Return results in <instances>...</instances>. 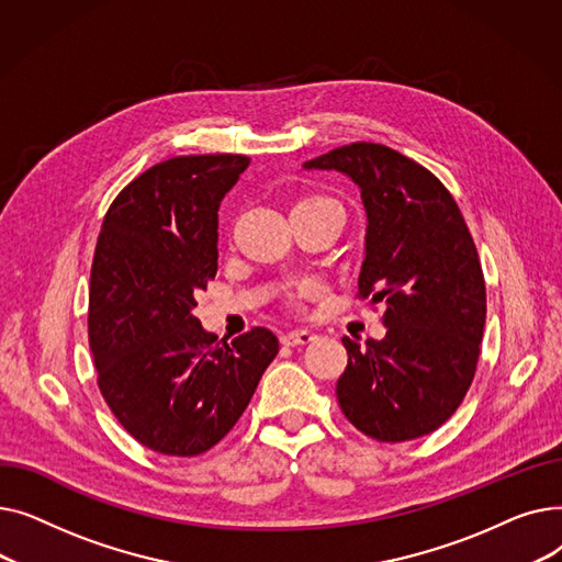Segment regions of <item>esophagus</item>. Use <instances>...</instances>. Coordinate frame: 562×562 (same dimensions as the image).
<instances>
[{"instance_id": "1", "label": "esophagus", "mask_w": 562, "mask_h": 562, "mask_svg": "<svg viewBox=\"0 0 562 562\" xmlns=\"http://www.w3.org/2000/svg\"><path fill=\"white\" fill-rule=\"evenodd\" d=\"M314 339H316V335L310 330H291L280 337V341L284 346H303V344H312Z\"/></svg>"}]
</instances>
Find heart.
<instances>
[{
    "mask_svg": "<svg viewBox=\"0 0 562 562\" xmlns=\"http://www.w3.org/2000/svg\"><path fill=\"white\" fill-rule=\"evenodd\" d=\"M310 202H333V200H323V198H318V200H310ZM321 289H323V286H321L316 280H303V282H299L296 286L291 289V293H289V301H291V305H301V301H303V299L318 296Z\"/></svg>",
    "mask_w": 562,
    "mask_h": 562,
    "instance_id": "b5f03b06",
    "label": "heart"
}]
</instances>
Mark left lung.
I'll return each instance as SVG.
<instances>
[{"label": "left lung", "mask_w": 562, "mask_h": 562, "mask_svg": "<svg viewBox=\"0 0 562 562\" xmlns=\"http://www.w3.org/2000/svg\"><path fill=\"white\" fill-rule=\"evenodd\" d=\"M303 166L344 172L360 187L367 244L358 296L385 305V339H341L339 407L378 441L430 435L458 409L479 364L485 280L469 227L449 189L387 145L350 143Z\"/></svg>", "instance_id": "8db88e82"}]
</instances>
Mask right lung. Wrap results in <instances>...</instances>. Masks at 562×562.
I'll list each match as a JSON object with an SVG mask.
<instances>
[{
	"instance_id": "1",
	"label": "right lung",
	"mask_w": 562,
	"mask_h": 562,
	"mask_svg": "<svg viewBox=\"0 0 562 562\" xmlns=\"http://www.w3.org/2000/svg\"><path fill=\"white\" fill-rule=\"evenodd\" d=\"M248 164L172 157L130 182L102 221L88 296L98 385L121 426L164 456L218 445L278 356L271 330L225 344L193 316L218 269L221 200Z\"/></svg>"
}]
</instances>
